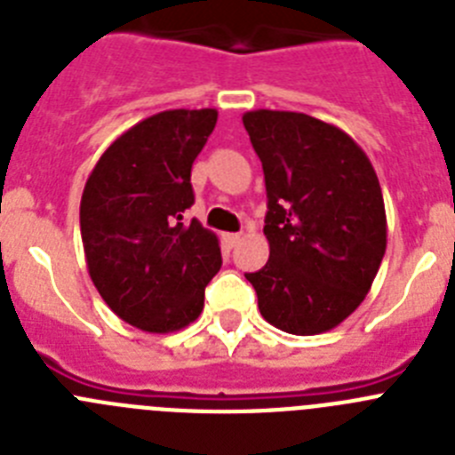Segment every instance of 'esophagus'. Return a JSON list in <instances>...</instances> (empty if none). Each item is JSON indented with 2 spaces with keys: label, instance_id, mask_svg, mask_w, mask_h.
Segmentation results:
<instances>
[{
  "label": "esophagus",
  "instance_id": "obj_1",
  "mask_svg": "<svg viewBox=\"0 0 455 455\" xmlns=\"http://www.w3.org/2000/svg\"><path fill=\"white\" fill-rule=\"evenodd\" d=\"M223 241L228 248H235L241 241V235H236V232H228V235H223Z\"/></svg>",
  "mask_w": 455,
  "mask_h": 455
}]
</instances>
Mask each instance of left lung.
Wrapping results in <instances>:
<instances>
[{
  "label": "left lung",
  "mask_w": 455,
  "mask_h": 455,
  "mask_svg": "<svg viewBox=\"0 0 455 455\" xmlns=\"http://www.w3.org/2000/svg\"><path fill=\"white\" fill-rule=\"evenodd\" d=\"M264 168L268 262L246 273L271 325L319 335L351 316L385 248L383 191L369 156L335 124L296 111L243 114Z\"/></svg>",
  "instance_id": "obj_1"
}]
</instances>
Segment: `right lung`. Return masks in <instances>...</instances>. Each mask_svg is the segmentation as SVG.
<instances>
[{"instance_id": "obj_1", "label": "right lung", "mask_w": 455, "mask_h": 455, "mask_svg": "<svg viewBox=\"0 0 455 455\" xmlns=\"http://www.w3.org/2000/svg\"><path fill=\"white\" fill-rule=\"evenodd\" d=\"M216 118V108H172L140 120L104 150L84 187L79 225L91 280L140 331L193 323L223 264L214 232L184 219L191 166Z\"/></svg>"}]
</instances>
